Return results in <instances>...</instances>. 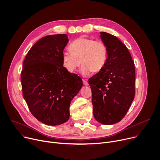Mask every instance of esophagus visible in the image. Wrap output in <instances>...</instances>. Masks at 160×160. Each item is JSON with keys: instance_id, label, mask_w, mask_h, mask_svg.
Listing matches in <instances>:
<instances>
[{"instance_id": "esophagus-1", "label": "esophagus", "mask_w": 160, "mask_h": 160, "mask_svg": "<svg viewBox=\"0 0 160 160\" xmlns=\"http://www.w3.org/2000/svg\"><path fill=\"white\" fill-rule=\"evenodd\" d=\"M83 85H88V82H87L85 79H83Z\"/></svg>"}]
</instances>
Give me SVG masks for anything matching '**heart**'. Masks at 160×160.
I'll return each instance as SVG.
<instances>
[{
	"instance_id": "1",
	"label": "heart",
	"mask_w": 160,
	"mask_h": 160,
	"mask_svg": "<svg viewBox=\"0 0 160 160\" xmlns=\"http://www.w3.org/2000/svg\"><path fill=\"white\" fill-rule=\"evenodd\" d=\"M70 51L62 53V61L67 71L74 72L82 63L80 72L87 75L91 72L98 73L105 66L108 58L106 45L101 41L81 37L70 45Z\"/></svg>"
}]
</instances>
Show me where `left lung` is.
Masks as SVG:
<instances>
[{"label": "left lung", "mask_w": 160, "mask_h": 160, "mask_svg": "<svg viewBox=\"0 0 160 160\" xmlns=\"http://www.w3.org/2000/svg\"><path fill=\"white\" fill-rule=\"evenodd\" d=\"M100 38L107 48V61L88 83L95 119L112 125L125 116L134 99L135 66L125 45L117 37L102 32Z\"/></svg>", "instance_id": "8db88e82"}]
</instances>
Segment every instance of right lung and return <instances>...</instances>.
<instances>
[{
    "label": "right lung",
    "mask_w": 160,
    "mask_h": 160,
    "mask_svg": "<svg viewBox=\"0 0 160 160\" xmlns=\"http://www.w3.org/2000/svg\"><path fill=\"white\" fill-rule=\"evenodd\" d=\"M66 34L44 37L27 54L21 80L22 94L32 115L48 125H59L70 118V105L83 82L62 66Z\"/></svg>",
    "instance_id": "right-lung-1"
}]
</instances>
